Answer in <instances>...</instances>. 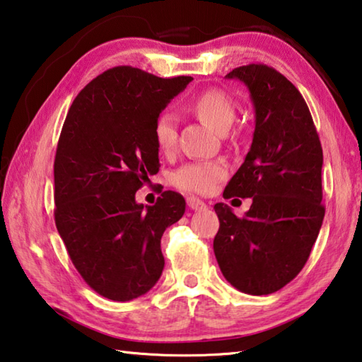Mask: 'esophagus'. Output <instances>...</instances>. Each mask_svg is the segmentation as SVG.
I'll return each instance as SVG.
<instances>
[{"mask_svg": "<svg viewBox=\"0 0 362 362\" xmlns=\"http://www.w3.org/2000/svg\"><path fill=\"white\" fill-rule=\"evenodd\" d=\"M187 206L192 209V210H198V212H201V210H206L207 209V206H206V202L204 201H201L199 198H187Z\"/></svg>", "mask_w": 362, "mask_h": 362, "instance_id": "34e87169", "label": "esophagus"}]
</instances>
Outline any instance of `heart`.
Wrapping results in <instances>:
<instances>
[{
	"label": "heart",
	"instance_id": "heart-1",
	"mask_svg": "<svg viewBox=\"0 0 362 362\" xmlns=\"http://www.w3.org/2000/svg\"><path fill=\"white\" fill-rule=\"evenodd\" d=\"M188 107L201 120L210 124L218 133H226L235 120V106L231 98L218 88H207L194 95ZM179 118L170 110H164L156 117L153 124V137L156 146L163 152H170L177 144ZM226 177V166L221 161H193L183 164L173 175L177 188L188 193L207 194L214 192L216 183Z\"/></svg>",
	"mask_w": 362,
	"mask_h": 362
}]
</instances>
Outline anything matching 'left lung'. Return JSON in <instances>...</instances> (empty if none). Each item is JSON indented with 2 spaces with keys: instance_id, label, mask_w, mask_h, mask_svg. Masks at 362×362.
Masks as SVG:
<instances>
[{
  "instance_id": "1",
  "label": "left lung",
  "mask_w": 362,
  "mask_h": 362,
  "mask_svg": "<svg viewBox=\"0 0 362 362\" xmlns=\"http://www.w3.org/2000/svg\"><path fill=\"white\" fill-rule=\"evenodd\" d=\"M226 77L247 85L256 120L252 147L223 198L253 202L244 216L215 204L220 229L214 252L234 288L271 294L302 271L318 238L325 218L323 148L304 98L277 69L252 63Z\"/></svg>"
}]
</instances>
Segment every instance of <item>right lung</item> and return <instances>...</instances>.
<instances>
[{
	"mask_svg": "<svg viewBox=\"0 0 362 362\" xmlns=\"http://www.w3.org/2000/svg\"><path fill=\"white\" fill-rule=\"evenodd\" d=\"M192 81L115 66L68 110L54 163L55 225L77 272L103 298L136 299L161 277L163 233L185 214V199L164 192L144 207L134 196L160 170L156 117Z\"/></svg>",
	"mask_w": 362,
	"mask_h": 362,
	"instance_id": "add662e5",
	"label": "right lung"
}]
</instances>
